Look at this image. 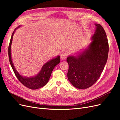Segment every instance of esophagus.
Segmentation results:
<instances>
[{
    "mask_svg": "<svg viewBox=\"0 0 120 120\" xmlns=\"http://www.w3.org/2000/svg\"><path fill=\"white\" fill-rule=\"evenodd\" d=\"M67 56V55L66 53H61L60 55V59L61 60H64L66 59Z\"/></svg>",
    "mask_w": 120,
    "mask_h": 120,
    "instance_id": "34e87169",
    "label": "esophagus"
}]
</instances>
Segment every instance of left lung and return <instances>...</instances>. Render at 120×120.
<instances>
[{
  "instance_id": "left-lung-1",
  "label": "left lung",
  "mask_w": 120,
  "mask_h": 120,
  "mask_svg": "<svg viewBox=\"0 0 120 120\" xmlns=\"http://www.w3.org/2000/svg\"><path fill=\"white\" fill-rule=\"evenodd\" d=\"M96 30L92 42L83 49L70 55L68 78L76 88L86 89L100 78L108 60L109 44L107 35L100 24H95Z\"/></svg>"
}]
</instances>
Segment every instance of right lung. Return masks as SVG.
Here are the masks:
<instances>
[{
  "instance_id": "add662e5",
  "label": "right lung",
  "mask_w": 120,
  "mask_h": 120,
  "mask_svg": "<svg viewBox=\"0 0 120 120\" xmlns=\"http://www.w3.org/2000/svg\"><path fill=\"white\" fill-rule=\"evenodd\" d=\"M21 26V25H19V26L17 27L14 30L11 35V37L8 47V56L9 62L17 78L24 86L31 90L38 89L45 86L48 83L53 68L56 65L60 63V56H57L45 64L42 67L41 71H39L38 74L34 76H32L31 77H26L20 75L19 72L16 70L13 63L11 57V46L12 45L14 34L15 33V31L17 29L19 28Z\"/></svg>"
}]
</instances>
